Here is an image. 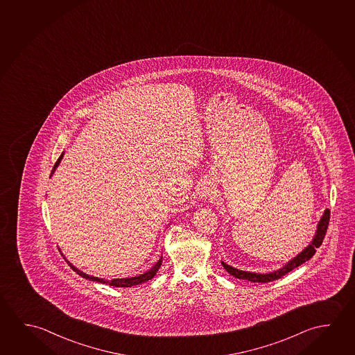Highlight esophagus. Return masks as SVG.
<instances>
[{
	"mask_svg": "<svg viewBox=\"0 0 355 355\" xmlns=\"http://www.w3.org/2000/svg\"><path fill=\"white\" fill-rule=\"evenodd\" d=\"M210 193H211V186H210L209 182H203V183L200 184V188H199V194H200V197H209Z\"/></svg>",
	"mask_w": 355,
	"mask_h": 355,
	"instance_id": "1",
	"label": "esophagus"
}]
</instances>
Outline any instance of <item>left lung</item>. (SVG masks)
<instances>
[{
  "instance_id": "obj_1",
  "label": "left lung",
  "mask_w": 355,
  "mask_h": 355,
  "mask_svg": "<svg viewBox=\"0 0 355 355\" xmlns=\"http://www.w3.org/2000/svg\"><path fill=\"white\" fill-rule=\"evenodd\" d=\"M329 218H331V210L326 209L324 214L320 219V224H318L317 234L314 236L312 244L308 245L307 248L301 254H298L293 260H291L287 265H285L282 268H279L277 271H273L271 273L246 272V271H240L238 268H232V266L227 265L225 262H221V263H223V266L227 270V272L230 273L234 277H236V279H248L251 282H261V284L281 279L282 276H285L286 273L290 272L293 268H298L300 265H302L303 262L308 261L315 254V249L320 248L322 243H323V240H324V236H326L327 229L329 225Z\"/></svg>"
}]
</instances>
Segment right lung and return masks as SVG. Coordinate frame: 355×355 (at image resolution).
<instances>
[{
	"label": "right lung",
	"instance_id": "add662e5",
	"mask_svg": "<svg viewBox=\"0 0 355 355\" xmlns=\"http://www.w3.org/2000/svg\"><path fill=\"white\" fill-rule=\"evenodd\" d=\"M62 157H63V153L60 155V157L57 159V162L54 164L51 175H53V172L57 168V166H58L59 162H60ZM67 262L69 263L70 268H73L78 275H80L84 279H90V281H96V282H100V284H106V285L114 286V287H131V286L140 285L142 282H146V281L151 279L152 277L156 275V272H157L158 268H161V265H162V256H161V259L158 260L157 263H156L151 270H148L147 272L144 273V275L136 276V277H130V279H111V281H109V279H99V277H94V276H89L87 273H84L83 271H80V270H78L76 266H73L69 261Z\"/></svg>",
	"mask_w": 355,
	"mask_h": 355
}]
</instances>
